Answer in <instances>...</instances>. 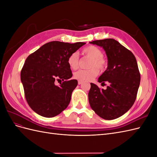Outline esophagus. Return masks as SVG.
Wrapping results in <instances>:
<instances>
[{"label": "esophagus", "mask_w": 157, "mask_h": 157, "mask_svg": "<svg viewBox=\"0 0 157 157\" xmlns=\"http://www.w3.org/2000/svg\"><path fill=\"white\" fill-rule=\"evenodd\" d=\"M82 80H78V84H82Z\"/></svg>", "instance_id": "esophagus-1"}]
</instances>
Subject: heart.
<instances>
[{
    "label": "heart",
    "instance_id": "1",
    "mask_svg": "<svg viewBox=\"0 0 157 157\" xmlns=\"http://www.w3.org/2000/svg\"><path fill=\"white\" fill-rule=\"evenodd\" d=\"M82 53L92 58L90 67H92L89 69H78L74 73V77L82 81H87L98 75L99 70L97 67L101 70L105 69L107 65V61L102 56L101 50L96 46H88L82 50ZM67 62L69 67L73 69L78 67V54L77 52H74L69 56Z\"/></svg>",
    "mask_w": 157,
    "mask_h": 157
}]
</instances>
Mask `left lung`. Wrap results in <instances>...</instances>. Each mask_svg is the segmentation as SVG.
Wrapping results in <instances>:
<instances>
[{
	"instance_id": "left-lung-1",
	"label": "left lung",
	"mask_w": 157,
	"mask_h": 157,
	"mask_svg": "<svg viewBox=\"0 0 157 157\" xmlns=\"http://www.w3.org/2000/svg\"><path fill=\"white\" fill-rule=\"evenodd\" d=\"M101 47L107 57V68L98 82L109 84L99 89L90 83L88 101L97 115L105 120H113L125 114L132 107L140 84V73L134 55L113 39L90 42Z\"/></svg>"
}]
</instances>
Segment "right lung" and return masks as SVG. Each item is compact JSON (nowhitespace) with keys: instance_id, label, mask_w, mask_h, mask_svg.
Returning <instances> with one entry per match:
<instances>
[{"instance_id":"add662e5","label":"right lung","mask_w":157,"mask_h":157,"mask_svg":"<svg viewBox=\"0 0 157 157\" xmlns=\"http://www.w3.org/2000/svg\"><path fill=\"white\" fill-rule=\"evenodd\" d=\"M85 44L52 41L27 57L21 71V81L28 104L38 115L54 117L67 107L78 84L77 80H69L73 74L67 59ZM59 79L64 82L57 86L55 81Z\"/></svg>"}]
</instances>
